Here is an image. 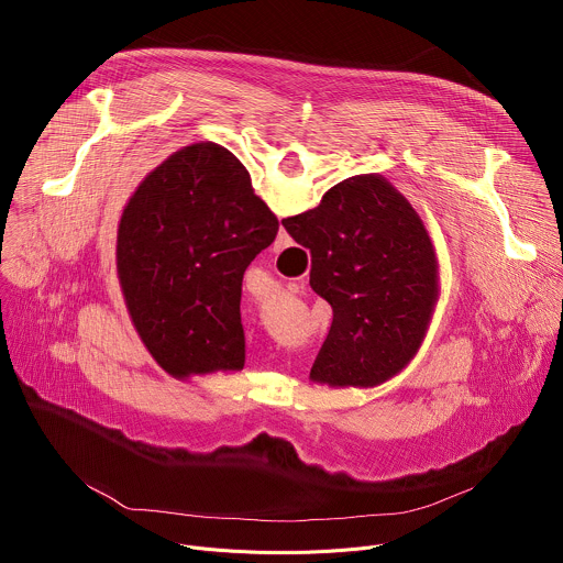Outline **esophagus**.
I'll list each match as a JSON object with an SVG mask.
<instances>
[{
    "label": "esophagus",
    "instance_id": "1",
    "mask_svg": "<svg viewBox=\"0 0 563 563\" xmlns=\"http://www.w3.org/2000/svg\"><path fill=\"white\" fill-rule=\"evenodd\" d=\"M291 245V238L287 235V231L280 227L278 229V235H276V240H274V252H283L285 247H289Z\"/></svg>",
    "mask_w": 563,
    "mask_h": 563
}]
</instances>
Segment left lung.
<instances>
[{
	"label": "left lung",
	"mask_w": 563,
	"mask_h": 563,
	"mask_svg": "<svg viewBox=\"0 0 563 563\" xmlns=\"http://www.w3.org/2000/svg\"><path fill=\"white\" fill-rule=\"evenodd\" d=\"M278 220L250 172L216 142L176 151L126 202L118 276L133 325L176 378L245 367L240 294Z\"/></svg>",
	"instance_id": "8db88e82"
}]
</instances>
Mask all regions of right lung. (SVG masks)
<instances>
[{
	"mask_svg": "<svg viewBox=\"0 0 563 563\" xmlns=\"http://www.w3.org/2000/svg\"><path fill=\"white\" fill-rule=\"evenodd\" d=\"M283 227L309 250V285L334 311L309 378L374 387L404 369L439 296L432 240L412 205L383 176L363 174Z\"/></svg>",
	"mask_w": 563,
	"mask_h": 563,
	"instance_id": "obj_1",
	"label": "right lung"
}]
</instances>
